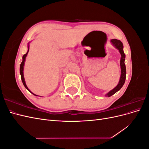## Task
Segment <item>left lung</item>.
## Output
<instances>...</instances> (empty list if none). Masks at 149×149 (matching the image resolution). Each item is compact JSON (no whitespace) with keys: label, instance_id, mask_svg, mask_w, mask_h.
<instances>
[{"label":"left lung","instance_id":"8db88e82","mask_svg":"<svg viewBox=\"0 0 149 149\" xmlns=\"http://www.w3.org/2000/svg\"><path fill=\"white\" fill-rule=\"evenodd\" d=\"M111 42L112 43V45H113L114 47H115L117 49H118L121 55V58H120V60L121 74H120V77L119 82L118 84L113 89H112L111 91H110L109 93L106 94V96H108V97L111 96L112 95L114 94L116 92L119 91V90L121 89V88L123 86V85H124V84L125 83V77H126V68H125V65L124 63L125 55V53L123 50V48H124L123 44L120 41V40H117V39H112L111 40Z\"/></svg>","mask_w":149,"mask_h":149}]
</instances>
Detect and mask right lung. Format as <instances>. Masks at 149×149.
Returning <instances> with one entry per match:
<instances>
[{"mask_svg":"<svg viewBox=\"0 0 149 149\" xmlns=\"http://www.w3.org/2000/svg\"><path fill=\"white\" fill-rule=\"evenodd\" d=\"M29 47H28V51H27V52H26V53H25V55L23 56V57H22V59H23V60H22V63H21L20 66V75H21V79H22V83H23V84H24V86L25 87V88H26V89H28L29 91L31 94H33V95L37 96V95H36V94H33L32 92L30 91V90L28 88L27 86H26L25 81V79H24V64H25V58H26V55H27V54H28V53H29Z\"/></svg>","mask_w":149,"mask_h":149,"instance_id":"obj_1","label":"right lung"}]
</instances>
